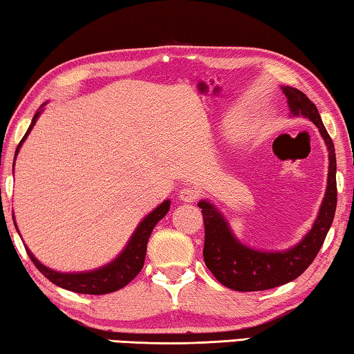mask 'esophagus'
Segmentation results:
<instances>
[{
	"label": "esophagus",
	"mask_w": 354,
	"mask_h": 354,
	"mask_svg": "<svg viewBox=\"0 0 354 354\" xmlns=\"http://www.w3.org/2000/svg\"><path fill=\"white\" fill-rule=\"evenodd\" d=\"M199 188L194 187H183L180 192H178V198H180L183 203H194L196 199H199Z\"/></svg>",
	"instance_id": "34e87169"
}]
</instances>
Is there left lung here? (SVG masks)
I'll list each match as a JSON object with an SVG mask.
<instances>
[{
	"instance_id": "8db88e82",
	"label": "left lung",
	"mask_w": 354,
	"mask_h": 354,
	"mask_svg": "<svg viewBox=\"0 0 354 354\" xmlns=\"http://www.w3.org/2000/svg\"><path fill=\"white\" fill-rule=\"evenodd\" d=\"M281 90L292 115H302L317 124L328 145V188L313 227L296 247L286 252H259L243 245L234 237L225 216L215 209V205L209 201H201L198 207L203 209L204 218V263L221 285L236 291H264L297 279L317 258L334 220L337 165L333 139L326 131L317 106L301 90L292 86H281Z\"/></svg>"
}]
</instances>
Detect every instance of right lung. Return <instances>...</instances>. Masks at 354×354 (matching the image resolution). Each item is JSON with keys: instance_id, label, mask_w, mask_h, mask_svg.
I'll return each instance as SVG.
<instances>
[{"instance_id": "add662e5", "label": "right lung", "mask_w": 354, "mask_h": 354, "mask_svg": "<svg viewBox=\"0 0 354 354\" xmlns=\"http://www.w3.org/2000/svg\"><path fill=\"white\" fill-rule=\"evenodd\" d=\"M41 112L42 109L39 112H36V115L32 117V122L30 124L28 131H26L24 139H21L20 144L17 145L15 156H17L21 144H24V140L26 139V136L30 134L32 127H35V123ZM169 207H171V201H165V203L160 204L153 212H150V214L139 223V226L136 227L134 234L131 236V239H129L128 245L124 247L123 252L118 254L115 259L111 261V263L106 266H102L100 269H95L90 272H77V274H63V272H57L46 268V266L41 264L39 261L32 257L30 250L25 247L26 253H28L30 259L32 261V264L36 266L37 270H39L46 279L50 280L52 283H55L57 286L64 288V290H69V291H74V292H80V295H107V292H113L120 290L123 286H127L129 281H131L134 277L142 270L145 253H147V242H149L150 234L156 226V223H158L162 216L169 212Z\"/></svg>"}]
</instances>
